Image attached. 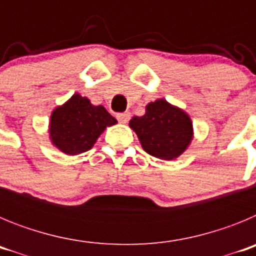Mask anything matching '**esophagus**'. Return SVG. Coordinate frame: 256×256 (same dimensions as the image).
I'll use <instances>...</instances> for the list:
<instances>
[{
	"label": "esophagus",
	"mask_w": 256,
	"mask_h": 256,
	"mask_svg": "<svg viewBox=\"0 0 256 256\" xmlns=\"http://www.w3.org/2000/svg\"><path fill=\"white\" fill-rule=\"evenodd\" d=\"M130 114L128 112H120V114H116V119L120 122V123H126V122L130 120Z\"/></svg>",
	"instance_id": "1"
}]
</instances>
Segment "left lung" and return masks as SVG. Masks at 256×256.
I'll list each match as a JSON object with an SVG mask.
<instances>
[{
	"instance_id": "obj_1",
	"label": "left lung",
	"mask_w": 256,
	"mask_h": 256,
	"mask_svg": "<svg viewBox=\"0 0 256 256\" xmlns=\"http://www.w3.org/2000/svg\"><path fill=\"white\" fill-rule=\"evenodd\" d=\"M130 126L148 155L162 160H174L190 148L194 126L183 108L158 98L146 105L142 116H133Z\"/></svg>"
}]
</instances>
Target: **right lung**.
Returning a JSON list of instances; mask_svg holds the SVG:
<instances>
[{
    "instance_id": "add662e5",
    "label": "right lung",
    "mask_w": 256,
    "mask_h": 256,
    "mask_svg": "<svg viewBox=\"0 0 256 256\" xmlns=\"http://www.w3.org/2000/svg\"><path fill=\"white\" fill-rule=\"evenodd\" d=\"M116 123L102 105H92L90 98L74 94L52 110L48 138L65 155H79L91 150L104 130Z\"/></svg>"
}]
</instances>
